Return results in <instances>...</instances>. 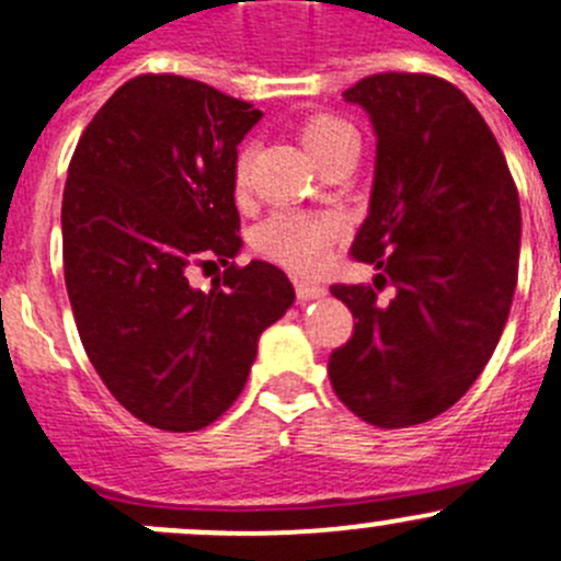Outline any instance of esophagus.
I'll use <instances>...</instances> for the list:
<instances>
[{
  "label": "esophagus",
  "mask_w": 561,
  "mask_h": 561,
  "mask_svg": "<svg viewBox=\"0 0 561 561\" xmlns=\"http://www.w3.org/2000/svg\"><path fill=\"white\" fill-rule=\"evenodd\" d=\"M296 296L298 301H314V298L325 296V287L318 282H296Z\"/></svg>",
  "instance_id": "esophagus-1"
}]
</instances>
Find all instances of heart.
<instances>
[{
	"label": "heart",
	"mask_w": 561,
	"mask_h": 561,
	"mask_svg": "<svg viewBox=\"0 0 561 561\" xmlns=\"http://www.w3.org/2000/svg\"><path fill=\"white\" fill-rule=\"evenodd\" d=\"M301 142L314 161H323L334 150L345 145H358V136L351 123L334 117V114H314L301 125ZM249 164H252V150L243 148L236 159V186L238 192L249 186ZM336 225L325 216L296 214L285 210L276 214L260 227L257 249L265 257L287 265L293 271H320L329 265L334 252Z\"/></svg>",
	"instance_id": "obj_1"
}]
</instances>
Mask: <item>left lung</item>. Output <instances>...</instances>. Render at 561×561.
I'll use <instances>...</instances> for the list:
<instances>
[{
	"label": "left lung",
	"instance_id": "1",
	"mask_svg": "<svg viewBox=\"0 0 561 561\" xmlns=\"http://www.w3.org/2000/svg\"><path fill=\"white\" fill-rule=\"evenodd\" d=\"M342 95L378 136L351 252L380 274L375 287L331 285L356 323L329 378L356 416L394 431L453 408L496 351L518 282V188L496 136L449 81L375 73ZM386 284L392 296L380 299Z\"/></svg>",
	"mask_w": 561,
	"mask_h": 561
}]
</instances>
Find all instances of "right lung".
<instances>
[{
    "instance_id": "1",
    "label": "right lung",
    "mask_w": 561,
    "mask_h": 561,
    "mask_svg": "<svg viewBox=\"0 0 561 561\" xmlns=\"http://www.w3.org/2000/svg\"><path fill=\"white\" fill-rule=\"evenodd\" d=\"M263 117L203 81H125L81 134L62 194L65 287L81 345L145 425L203 431L241 394L257 340L296 301L276 265H236L238 145ZM226 265L208 294L192 264Z\"/></svg>"
}]
</instances>
